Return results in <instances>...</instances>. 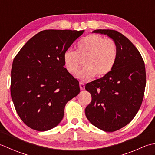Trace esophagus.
I'll list each match as a JSON object with an SVG mask.
<instances>
[{
  "label": "esophagus",
  "instance_id": "obj_1",
  "mask_svg": "<svg viewBox=\"0 0 155 155\" xmlns=\"http://www.w3.org/2000/svg\"><path fill=\"white\" fill-rule=\"evenodd\" d=\"M79 85H80V88H81V91H83V90L84 89V87L85 86H84V83H83V82H80Z\"/></svg>",
  "mask_w": 155,
  "mask_h": 155
}]
</instances>
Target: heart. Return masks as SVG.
Listing matches in <instances>:
<instances>
[{
	"label": "heart",
	"instance_id": "b5f03b06",
	"mask_svg": "<svg viewBox=\"0 0 155 155\" xmlns=\"http://www.w3.org/2000/svg\"><path fill=\"white\" fill-rule=\"evenodd\" d=\"M118 57L117 45L111 38H104L92 34L78 42L77 51L64 52L63 61L68 72L75 74L81 67L83 61L85 67L78 72L81 80L92 79L95 76L102 78L113 70Z\"/></svg>",
	"mask_w": 155,
	"mask_h": 155
}]
</instances>
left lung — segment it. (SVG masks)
<instances>
[{
    "label": "left lung",
    "instance_id": "left-lung-1",
    "mask_svg": "<svg viewBox=\"0 0 155 155\" xmlns=\"http://www.w3.org/2000/svg\"><path fill=\"white\" fill-rule=\"evenodd\" d=\"M93 32L113 39L118 57L110 73L85 86L92 97L85 114L94 126L114 132L129 123L139 110L146 86L145 67L138 49L120 32L109 29Z\"/></svg>",
    "mask_w": 155,
    "mask_h": 155
}]
</instances>
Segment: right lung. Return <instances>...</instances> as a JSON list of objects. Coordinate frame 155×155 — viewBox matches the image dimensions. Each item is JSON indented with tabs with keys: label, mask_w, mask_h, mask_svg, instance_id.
<instances>
[{
	"label": "right lung",
	"mask_w": 155,
	"mask_h": 155,
	"mask_svg": "<svg viewBox=\"0 0 155 155\" xmlns=\"http://www.w3.org/2000/svg\"><path fill=\"white\" fill-rule=\"evenodd\" d=\"M84 31H42L13 60L12 100L19 117L32 129L46 131L57 126L66 104L80 93L78 81L64 67L63 56Z\"/></svg>",
	"instance_id": "1"
}]
</instances>
